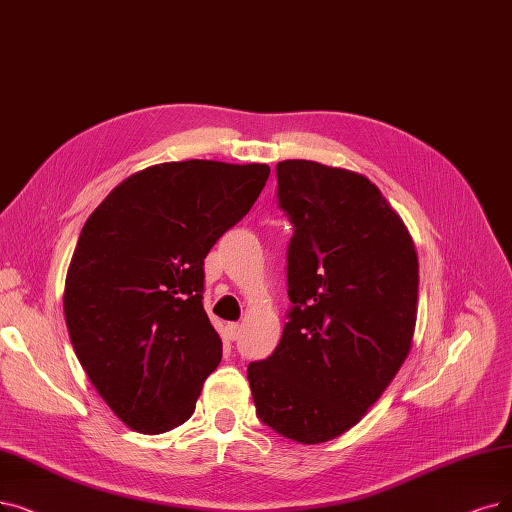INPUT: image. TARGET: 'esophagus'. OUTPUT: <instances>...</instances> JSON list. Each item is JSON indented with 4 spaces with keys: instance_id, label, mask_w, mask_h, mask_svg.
<instances>
[{
    "instance_id": "1",
    "label": "esophagus",
    "mask_w": 512,
    "mask_h": 512,
    "mask_svg": "<svg viewBox=\"0 0 512 512\" xmlns=\"http://www.w3.org/2000/svg\"><path fill=\"white\" fill-rule=\"evenodd\" d=\"M239 334H241V325H239V323H229V325H227V336H229V340H237Z\"/></svg>"
}]
</instances>
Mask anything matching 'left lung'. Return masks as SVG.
I'll list each match as a JSON object with an SVG mask.
<instances>
[{"instance_id": "left-lung-1", "label": "left lung", "mask_w": 512, "mask_h": 512, "mask_svg": "<svg viewBox=\"0 0 512 512\" xmlns=\"http://www.w3.org/2000/svg\"><path fill=\"white\" fill-rule=\"evenodd\" d=\"M277 201L294 227L292 309L248 380L264 424L315 445L353 428L410 355L418 256L399 214L357 172L279 161Z\"/></svg>"}]
</instances>
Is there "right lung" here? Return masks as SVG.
I'll list each match as a JSON object with an SVG mask.
<instances>
[{
	"label": "right lung",
	"instance_id": "1",
	"mask_svg": "<svg viewBox=\"0 0 512 512\" xmlns=\"http://www.w3.org/2000/svg\"><path fill=\"white\" fill-rule=\"evenodd\" d=\"M267 163H157L90 214L67 281L65 319L90 382L132 431L187 422L222 340L203 309V258L250 212Z\"/></svg>",
	"mask_w": 512,
	"mask_h": 512
}]
</instances>
